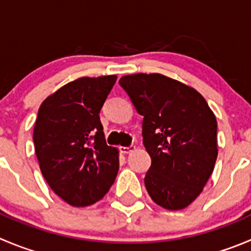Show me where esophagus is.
<instances>
[{
  "label": "esophagus",
  "instance_id": "esophagus-1",
  "mask_svg": "<svg viewBox=\"0 0 251 251\" xmlns=\"http://www.w3.org/2000/svg\"><path fill=\"white\" fill-rule=\"evenodd\" d=\"M119 150H121V152H123V154H129V152L134 151L135 147L134 145H130V147H121Z\"/></svg>",
  "mask_w": 251,
  "mask_h": 251
}]
</instances>
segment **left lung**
I'll list each match as a JSON object with an SVG mask.
<instances>
[{
    "label": "left lung",
    "instance_id": "left-lung-1",
    "mask_svg": "<svg viewBox=\"0 0 251 251\" xmlns=\"http://www.w3.org/2000/svg\"><path fill=\"white\" fill-rule=\"evenodd\" d=\"M143 118V144L151 157L144 182L152 201L186 208L203 190L216 164L217 121L195 88L161 74L121 77Z\"/></svg>",
    "mask_w": 251,
    "mask_h": 251
}]
</instances>
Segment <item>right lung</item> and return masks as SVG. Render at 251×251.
I'll use <instances>...</instances> for the list:
<instances>
[{"mask_svg":"<svg viewBox=\"0 0 251 251\" xmlns=\"http://www.w3.org/2000/svg\"><path fill=\"white\" fill-rule=\"evenodd\" d=\"M117 76L80 77L48 97L38 111L33 140L40 171L74 207L103 197L116 180L118 150L104 139L100 111Z\"/></svg>","mask_w":251,"mask_h":251,"instance_id":"1","label":"right lung"}]
</instances>
